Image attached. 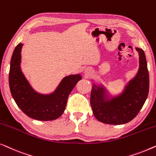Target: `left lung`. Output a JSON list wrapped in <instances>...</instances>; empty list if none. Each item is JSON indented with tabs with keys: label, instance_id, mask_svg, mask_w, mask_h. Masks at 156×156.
<instances>
[{
	"label": "left lung",
	"instance_id": "obj_1",
	"mask_svg": "<svg viewBox=\"0 0 156 156\" xmlns=\"http://www.w3.org/2000/svg\"><path fill=\"white\" fill-rule=\"evenodd\" d=\"M136 50L139 54V69L121 94L108 100L103 87H92L91 106L96 119L102 123L120 125L129 122L137 116L148 97L149 74L146 55L141 49Z\"/></svg>",
	"mask_w": 156,
	"mask_h": 156
}]
</instances>
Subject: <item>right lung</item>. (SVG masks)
<instances>
[{
  "mask_svg": "<svg viewBox=\"0 0 156 156\" xmlns=\"http://www.w3.org/2000/svg\"><path fill=\"white\" fill-rule=\"evenodd\" d=\"M19 43L12 53L9 72V86L12 97L23 112L33 119L52 121L65 112L69 94L79 81L80 74L65 76L54 92L41 94L33 90L20 69L21 49Z\"/></svg>",
  "mask_w": 156,
  "mask_h": 156,
  "instance_id": "right-lung-1",
  "label": "right lung"
}]
</instances>
